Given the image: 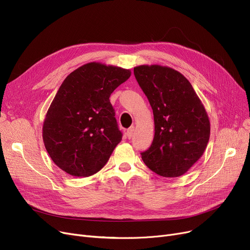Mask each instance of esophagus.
Instances as JSON below:
<instances>
[{"label":"esophagus","mask_w":250,"mask_h":250,"mask_svg":"<svg viewBox=\"0 0 250 250\" xmlns=\"http://www.w3.org/2000/svg\"><path fill=\"white\" fill-rule=\"evenodd\" d=\"M134 132H135V127H134V126H130V127L127 129V132H126V137H127V139H130V138L133 137Z\"/></svg>","instance_id":"obj_1"}]
</instances>
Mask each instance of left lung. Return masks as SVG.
<instances>
[{
    "instance_id": "1",
    "label": "left lung",
    "mask_w": 250,
    "mask_h": 250,
    "mask_svg": "<svg viewBox=\"0 0 250 250\" xmlns=\"http://www.w3.org/2000/svg\"><path fill=\"white\" fill-rule=\"evenodd\" d=\"M134 74L154 114L151 147L141 153L152 171L164 177L185 174L204 154L209 139V121L188 79L169 67L142 64Z\"/></svg>"
}]
</instances>
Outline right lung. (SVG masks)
<instances>
[{
    "label": "right lung",
    "instance_id": "add662e5",
    "mask_svg": "<svg viewBox=\"0 0 250 250\" xmlns=\"http://www.w3.org/2000/svg\"><path fill=\"white\" fill-rule=\"evenodd\" d=\"M130 70L88 62L64 79L46 112L42 138L51 160L78 177L97 173L123 134L109 97Z\"/></svg>",
    "mask_w": 250,
    "mask_h": 250
}]
</instances>
